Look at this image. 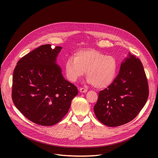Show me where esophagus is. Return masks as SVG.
<instances>
[{"instance_id": "esophagus-1", "label": "esophagus", "mask_w": 158, "mask_h": 158, "mask_svg": "<svg viewBox=\"0 0 158 158\" xmlns=\"http://www.w3.org/2000/svg\"><path fill=\"white\" fill-rule=\"evenodd\" d=\"M79 91L81 93H86L87 91V90L86 89H84V88H80Z\"/></svg>"}]
</instances>
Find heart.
<instances>
[{
	"mask_svg": "<svg viewBox=\"0 0 158 158\" xmlns=\"http://www.w3.org/2000/svg\"><path fill=\"white\" fill-rule=\"evenodd\" d=\"M118 66L114 57L106 56L94 49H88L77 52L74 58H67L64 68L69 81L76 82L86 71L88 83L97 89H105L114 82Z\"/></svg>",
	"mask_w": 158,
	"mask_h": 158,
	"instance_id": "1",
	"label": "heart"
}]
</instances>
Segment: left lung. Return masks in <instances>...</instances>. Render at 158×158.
<instances>
[{"mask_svg":"<svg viewBox=\"0 0 158 158\" xmlns=\"http://www.w3.org/2000/svg\"><path fill=\"white\" fill-rule=\"evenodd\" d=\"M148 96L149 87L143 65L138 58L129 52L114 82L99 92L94 107V113L104 125L119 126L137 116Z\"/></svg>","mask_w":158,"mask_h":158,"instance_id":"obj_1","label":"left lung"}]
</instances>
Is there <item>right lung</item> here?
<instances>
[{
    "label": "right lung",
    "mask_w": 158,
    "mask_h": 158,
    "mask_svg": "<svg viewBox=\"0 0 158 158\" xmlns=\"http://www.w3.org/2000/svg\"><path fill=\"white\" fill-rule=\"evenodd\" d=\"M62 48L39 46L17 63L12 78V98L26 118L41 126L59 123L68 112L77 87L64 79L57 57Z\"/></svg>",
    "instance_id": "1"
}]
</instances>
